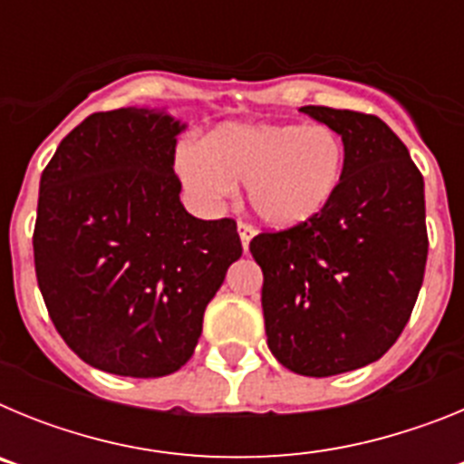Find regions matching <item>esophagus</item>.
Listing matches in <instances>:
<instances>
[{
    "mask_svg": "<svg viewBox=\"0 0 464 464\" xmlns=\"http://www.w3.org/2000/svg\"><path fill=\"white\" fill-rule=\"evenodd\" d=\"M239 237H241V246H244V251H248L251 239L256 237V229H253L248 223H239Z\"/></svg>",
    "mask_w": 464,
    "mask_h": 464,
    "instance_id": "1",
    "label": "esophagus"
}]
</instances>
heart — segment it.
<instances>
[{
  "instance_id": "1",
  "label": "heart",
  "mask_w": 464,
  "mask_h": 464,
  "mask_svg": "<svg viewBox=\"0 0 464 464\" xmlns=\"http://www.w3.org/2000/svg\"><path fill=\"white\" fill-rule=\"evenodd\" d=\"M343 169L342 134L321 122H232L176 155V174L199 207L216 208L244 181L253 213L278 229L318 216L339 190Z\"/></svg>"
}]
</instances>
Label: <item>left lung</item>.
I'll list each match as a JSON object with an SVG mask.
<instances>
[{
    "instance_id": "obj_1",
    "label": "left lung",
    "mask_w": 464,
    "mask_h": 464,
    "mask_svg": "<svg viewBox=\"0 0 464 464\" xmlns=\"http://www.w3.org/2000/svg\"><path fill=\"white\" fill-rule=\"evenodd\" d=\"M346 146L339 190L318 216L251 241L274 358L302 376L374 362L397 342L428 260L425 183L381 118L302 106Z\"/></svg>"
}]
</instances>
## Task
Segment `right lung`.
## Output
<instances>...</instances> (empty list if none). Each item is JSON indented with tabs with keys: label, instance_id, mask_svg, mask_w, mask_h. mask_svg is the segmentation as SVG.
Returning <instances> with one entry per match:
<instances>
[{
	"label": "right lung",
	"instance_id": "obj_1",
	"mask_svg": "<svg viewBox=\"0 0 464 464\" xmlns=\"http://www.w3.org/2000/svg\"><path fill=\"white\" fill-rule=\"evenodd\" d=\"M186 127L149 106L92 113L41 174L39 290L64 343L109 374L181 370L207 304L241 257L235 220L183 208L174 155Z\"/></svg>",
	"mask_w": 464,
	"mask_h": 464
}]
</instances>
